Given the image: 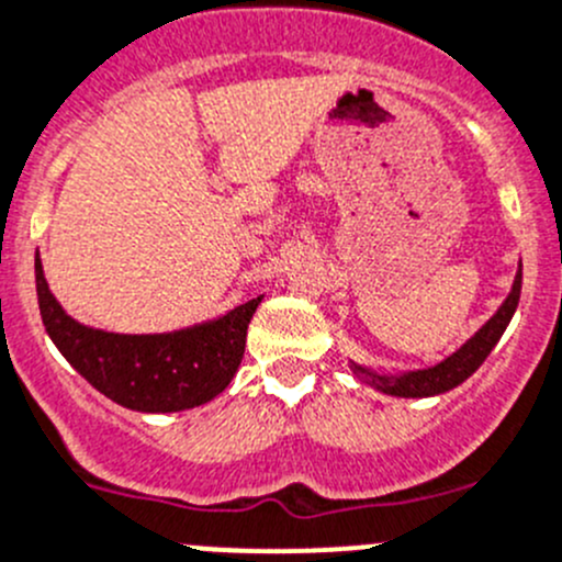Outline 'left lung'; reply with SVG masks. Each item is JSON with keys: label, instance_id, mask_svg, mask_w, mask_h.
Segmentation results:
<instances>
[{"label": "left lung", "instance_id": "left-lung-1", "mask_svg": "<svg viewBox=\"0 0 562 562\" xmlns=\"http://www.w3.org/2000/svg\"><path fill=\"white\" fill-rule=\"evenodd\" d=\"M521 296V263L519 271H516L514 288H510L508 299L503 302V307L464 342L456 353H450L448 359H442L439 364L426 370H406V373H375V370L362 368V364L351 362V370L359 375L362 381H368L370 386H375L384 395H395V397H431V395H442V392L453 390L459 386L461 381L470 379L486 357L492 353V348L497 346L499 337H503L505 326L510 324L516 313V304H519Z\"/></svg>", "mask_w": 562, "mask_h": 562}]
</instances>
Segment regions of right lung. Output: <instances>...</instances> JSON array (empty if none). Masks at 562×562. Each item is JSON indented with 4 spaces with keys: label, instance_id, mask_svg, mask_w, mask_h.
<instances>
[{
    "label": "right lung",
    "instance_id": "right-lung-1",
    "mask_svg": "<svg viewBox=\"0 0 562 562\" xmlns=\"http://www.w3.org/2000/svg\"><path fill=\"white\" fill-rule=\"evenodd\" d=\"M41 318L65 359L109 401L145 414L183 412L214 401L233 381L260 299L205 324L161 335H117L79 324L48 291L35 255Z\"/></svg>",
    "mask_w": 562,
    "mask_h": 562
}]
</instances>
